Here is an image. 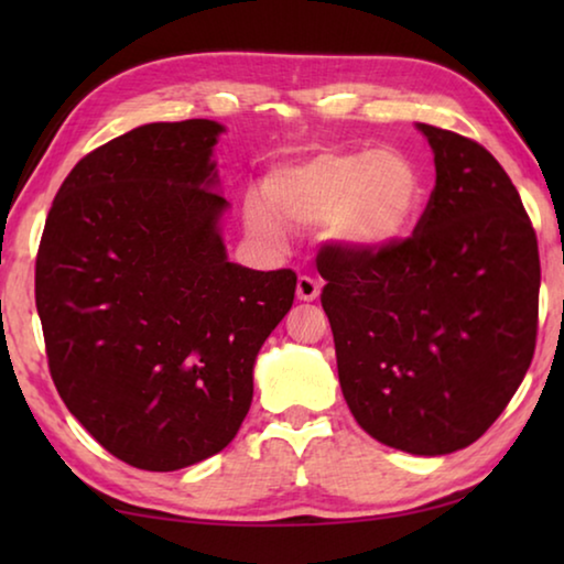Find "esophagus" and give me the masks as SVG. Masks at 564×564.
<instances>
[{"label":"esophagus","mask_w":564,"mask_h":564,"mask_svg":"<svg viewBox=\"0 0 564 564\" xmlns=\"http://www.w3.org/2000/svg\"><path fill=\"white\" fill-rule=\"evenodd\" d=\"M295 295H299V301H316L321 295V283L316 279H311V275H301L299 283H295Z\"/></svg>","instance_id":"1"}]
</instances>
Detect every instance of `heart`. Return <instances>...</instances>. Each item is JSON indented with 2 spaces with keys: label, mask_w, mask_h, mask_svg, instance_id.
Wrapping results in <instances>:
<instances>
[{
  "label": "heart",
  "mask_w": 564,
  "mask_h": 564,
  "mask_svg": "<svg viewBox=\"0 0 564 564\" xmlns=\"http://www.w3.org/2000/svg\"><path fill=\"white\" fill-rule=\"evenodd\" d=\"M265 196L246 198V226L265 246L285 248L289 226L316 228L352 253H380L413 234L423 214L420 169L395 147L321 151L275 169Z\"/></svg>",
  "instance_id": "b5f03b06"
}]
</instances>
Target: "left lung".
<instances>
[{"label":"left lung","instance_id":"1","mask_svg":"<svg viewBox=\"0 0 564 564\" xmlns=\"http://www.w3.org/2000/svg\"><path fill=\"white\" fill-rule=\"evenodd\" d=\"M435 188L415 231L380 253H321L323 311L352 417L378 443L447 455L510 403L538 338L540 253L488 149L417 123Z\"/></svg>","mask_w":564,"mask_h":564}]
</instances>
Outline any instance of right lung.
I'll list each match as a JSON object with an SVG mask.
<instances>
[{"mask_svg": "<svg viewBox=\"0 0 564 564\" xmlns=\"http://www.w3.org/2000/svg\"><path fill=\"white\" fill-rule=\"evenodd\" d=\"M212 119L159 121L84 156L36 256L52 380L94 441L139 470L221 453L295 273L228 261Z\"/></svg>", "mask_w": 564, "mask_h": 564, "instance_id": "obj_1", "label": "right lung"}]
</instances>
